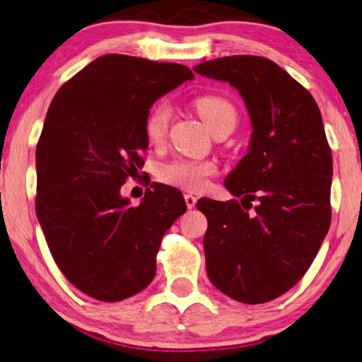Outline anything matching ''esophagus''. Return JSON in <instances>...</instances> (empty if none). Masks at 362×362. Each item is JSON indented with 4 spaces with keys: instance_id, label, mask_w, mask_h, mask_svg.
<instances>
[{
    "instance_id": "1",
    "label": "esophagus",
    "mask_w": 362,
    "mask_h": 362,
    "mask_svg": "<svg viewBox=\"0 0 362 362\" xmlns=\"http://www.w3.org/2000/svg\"><path fill=\"white\" fill-rule=\"evenodd\" d=\"M185 203H187V208L188 209H193L197 206V198L193 197V195H190V193H187L185 195Z\"/></svg>"
}]
</instances>
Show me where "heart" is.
<instances>
[{"instance_id":"obj_1","label":"heart","mask_w":362,"mask_h":362,"mask_svg":"<svg viewBox=\"0 0 362 362\" xmlns=\"http://www.w3.org/2000/svg\"><path fill=\"white\" fill-rule=\"evenodd\" d=\"M195 109L203 118L209 129L223 122H233L235 125L237 112L235 107L221 95H202L195 100ZM170 123V105L165 100H159L151 107L144 132L149 143L159 144L164 141L169 132ZM218 167L211 160H193V159H175L169 164H164L159 170L160 180L170 185L179 187L188 192H202L208 187L209 179L216 175Z\"/></svg>"}]
</instances>
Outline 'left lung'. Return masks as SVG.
<instances>
[{
    "mask_svg": "<svg viewBox=\"0 0 362 362\" xmlns=\"http://www.w3.org/2000/svg\"><path fill=\"white\" fill-rule=\"evenodd\" d=\"M239 90L252 120L247 153L224 185L240 202L202 198L208 278L244 304H263L304 276L330 228L333 160L319 105L304 86L263 57L197 64Z\"/></svg>",
    "mask_w": 362,
    "mask_h": 362,
    "instance_id": "8db88e82",
    "label": "left lung"
}]
</instances>
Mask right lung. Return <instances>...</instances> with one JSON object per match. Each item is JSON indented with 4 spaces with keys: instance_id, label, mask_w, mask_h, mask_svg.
Wrapping results in <instances>:
<instances>
[{
    "instance_id": "1",
    "label": "right lung",
    "mask_w": 362,
    "mask_h": 362,
    "mask_svg": "<svg viewBox=\"0 0 362 362\" xmlns=\"http://www.w3.org/2000/svg\"><path fill=\"white\" fill-rule=\"evenodd\" d=\"M188 79L183 64L110 53L66 81L47 112L35 151L37 218L62 273L97 300L146 288L160 240L187 211L182 193L163 183L138 206L120 187L144 164L151 105Z\"/></svg>"
}]
</instances>
